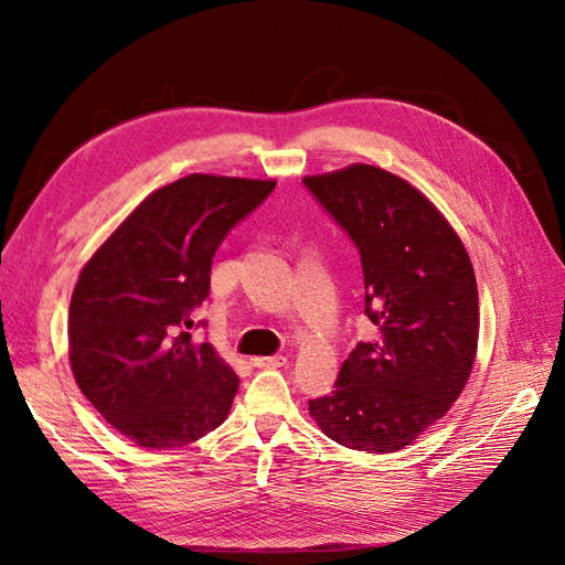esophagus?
<instances>
[{
	"mask_svg": "<svg viewBox=\"0 0 565 565\" xmlns=\"http://www.w3.org/2000/svg\"><path fill=\"white\" fill-rule=\"evenodd\" d=\"M286 356H281V353H277V356H258V359H254V365L256 367H281V365H286Z\"/></svg>",
	"mask_w": 565,
	"mask_h": 565,
	"instance_id": "esophagus-1",
	"label": "esophagus"
}]
</instances>
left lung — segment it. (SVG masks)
<instances>
[{
	"label": "left lung",
	"mask_w": 565,
	"mask_h": 565,
	"mask_svg": "<svg viewBox=\"0 0 565 565\" xmlns=\"http://www.w3.org/2000/svg\"><path fill=\"white\" fill-rule=\"evenodd\" d=\"M356 242L365 315L377 328L309 416L342 447L391 454L451 409L477 356L479 300L468 250L419 188L353 162L302 179Z\"/></svg>",
	"instance_id": "8db88e82"
}]
</instances>
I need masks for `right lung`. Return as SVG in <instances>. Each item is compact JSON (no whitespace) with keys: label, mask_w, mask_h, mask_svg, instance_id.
I'll return each instance as SVG.
<instances>
[{"label":"right lung","mask_w":565,"mask_h":565,"mask_svg":"<svg viewBox=\"0 0 565 565\" xmlns=\"http://www.w3.org/2000/svg\"><path fill=\"white\" fill-rule=\"evenodd\" d=\"M275 179L188 174L153 191L83 265L70 302L74 380L137 447L177 449L218 428L239 377L214 344L191 342V315L227 230Z\"/></svg>","instance_id":"obj_1"}]
</instances>
